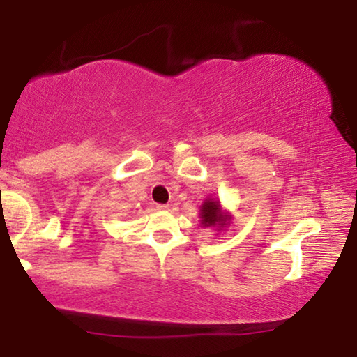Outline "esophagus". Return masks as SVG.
Returning a JSON list of instances; mask_svg holds the SVG:
<instances>
[{
  "mask_svg": "<svg viewBox=\"0 0 357 357\" xmlns=\"http://www.w3.org/2000/svg\"><path fill=\"white\" fill-rule=\"evenodd\" d=\"M156 208L158 210H169L170 206H169V204H156Z\"/></svg>",
  "mask_w": 357,
  "mask_h": 357,
  "instance_id": "1",
  "label": "esophagus"
}]
</instances>
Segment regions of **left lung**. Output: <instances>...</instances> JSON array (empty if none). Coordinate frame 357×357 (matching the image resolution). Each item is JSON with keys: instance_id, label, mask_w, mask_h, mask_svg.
<instances>
[{"instance_id": "obj_1", "label": "left lung", "mask_w": 357, "mask_h": 357, "mask_svg": "<svg viewBox=\"0 0 357 357\" xmlns=\"http://www.w3.org/2000/svg\"><path fill=\"white\" fill-rule=\"evenodd\" d=\"M199 218L204 227H219V229H222L230 221L229 216H224L219 202L213 199H207L202 204Z\"/></svg>"}]
</instances>
